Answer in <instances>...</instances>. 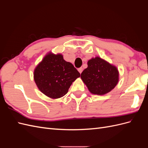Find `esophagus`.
<instances>
[{"mask_svg":"<svg viewBox=\"0 0 148 148\" xmlns=\"http://www.w3.org/2000/svg\"><path fill=\"white\" fill-rule=\"evenodd\" d=\"M78 71L79 72V73H82V72L83 71V68H82V67H80V68H79L78 69Z\"/></svg>","mask_w":148,"mask_h":148,"instance_id":"obj_1","label":"esophagus"}]
</instances>
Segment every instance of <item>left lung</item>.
Wrapping results in <instances>:
<instances>
[{"label":"left lung","mask_w":148,"mask_h":148,"mask_svg":"<svg viewBox=\"0 0 148 148\" xmlns=\"http://www.w3.org/2000/svg\"><path fill=\"white\" fill-rule=\"evenodd\" d=\"M81 78L89 92L101 96L117 86L119 72L117 66L97 56L88 61V67L83 71Z\"/></svg>","instance_id":"1"}]
</instances>
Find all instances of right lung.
<instances>
[{
    "label": "right lung",
    "mask_w": 148,
    "mask_h": 148,
    "mask_svg": "<svg viewBox=\"0 0 148 148\" xmlns=\"http://www.w3.org/2000/svg\"><path fill=\"white\" fill-rule=\"evenodd\" d=\"M34 80L44 95L53 99L65 96L71 84L80 77L72 64L61 53L48 52L34 70Z\"/></svg>",
    "instance_id": "right-lung-1"
}]
</instances>
